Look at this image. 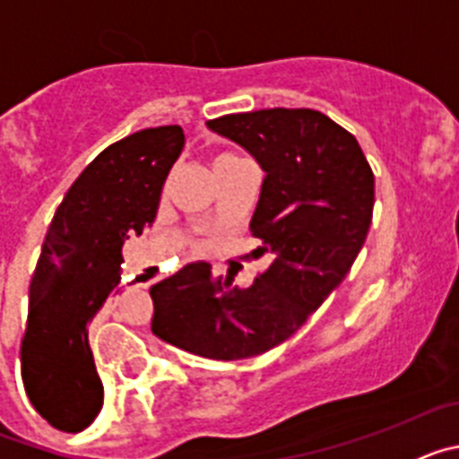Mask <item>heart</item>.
I'll return each instance as SVG.
<instances>
[{"mask_svg":"<svg viewBox=\"0 0 459 459\" xmlns=\"http://www.w3.org/2000/svg\"><path fill=\"white\" fill-rule=\"evenodd\" d=\"M232 160H238V158L230 156V153H222V156H218L216 160H213V168H216V165H222V163H232Z\"/></svg>","mask_w":459,"mask_h":459,"instance_id":"obj_1","label":"heart"}]
</instances>
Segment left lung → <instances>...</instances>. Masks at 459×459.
<instances>
[{
	"mask_svg": "<svg viewBox=\"0 0 459 459\" xmlns=\"http://www.w3.org/2000/svg\"><path fill=\"white\" fill-rule=\"evenodd\" d=\"M264 169L250 232L271 264L246 290L195 262L149 290L152 331L213 360L273 350L350 273L366 243L375 177L359 142L317 109H257L206 121Z\"/></svg>",
	"mask_w": 459,
	"mask_h": 459,
	"instance_id": "1",
	"label": "left lung"
}]
</instances>
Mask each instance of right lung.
I'll return each instance as SVG.
<instances>
[{
    "instance_id": "right-lung-1",
    "label": "right lung",
    "mask_w": 459,
    "mask_h": 459,
    "mask_svg": "<svg viewBox=\"0 0 459 459\" xmlns=\"http://www.w3.org/2000/svg\"><path fill=\"white\" fill-rule=\"evenodd\" d=\"M181 126L144 128L109 144L56 209L30 285L22 384L36 411L62 432H82L103 407L89 324L121 280V246L156 218Z\"/></svg>"
}]
</instances>
